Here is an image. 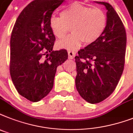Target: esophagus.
Returning a JSON list of instances; mask_svg holds the SVG:
<instances>
[{
  "instance_id": "34e87169",
  "label": "esophagus",
  "mask_w": 133,
  "mask_h": 133,
  "mask_svg": "<svg viewBox=\"0 0 133 133\" xmlns=\"http://www.w3.org/2000/svg\"><path fill=\"white\" fill-rule=\"evenodd\" d=\"M76 55V52L74 51H72V50H70L68 51V57L70 59H73Z\"/></svg>"
}]
</instances>
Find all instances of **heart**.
Returning <instances> with one entry per match:
<instances>
[{
  "mask_svg": "<svg viewBox=\"0 0 133 133\" xmlns=\"http://www.w3.org/2000/svg\"><path fill=\"white\" fill-rule=\"evenodd\" d=\"M49 24L55 36L59 39L64 38L71 27L73 33L59 42L58 46L75 50L83 42L89 46L99 39L107 27V17L101 9L74 3L65 9L61 17L52 16Z\"/></svg>",
  "mask_w": 133,
  "mask_h": 133,
  "instance_id": "1",
  "label": "heart"
}]
</instances>
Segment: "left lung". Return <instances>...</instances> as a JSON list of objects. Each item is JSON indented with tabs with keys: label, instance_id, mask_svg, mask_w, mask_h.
Listing matches in <instances>:
<instances>
[{
	"label": "left lung",
	"instance_id": "1",
	"mask_svg": "<svg viewBox=\"0 0 133 133\" xmlns=\"http://www.w3.org/2000/svg\"><path fill=\"white\" fill-rule=\"evenodd\" d=\"M107 9V24L98 41L75 57L77 91L84 100L96 104L114 91L124 68L126 33L118 14L109 3L97 2Z\"/></svg>",
	"mask_w": 133,
	"mask_h": 133
}]
</instances>
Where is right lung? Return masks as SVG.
<instances>
[{"instance_id":"add662e5","label":"right lung","mask_w":133,"mask_h":133,"mask_svg":"<svg viewBox=\"0 0 133 133\" xmlns=\"http://www.w3.org/2000/svg\"><path fill=\"white\" fill-rule=\"evenodd\" d=\"M64 0H35L24 9L11 35L10 75L16 90L38 102L52 89L58 65L68 59L66 50H52L55 36L50 27L53 11Z\"/></svg>"}]
</instances>
